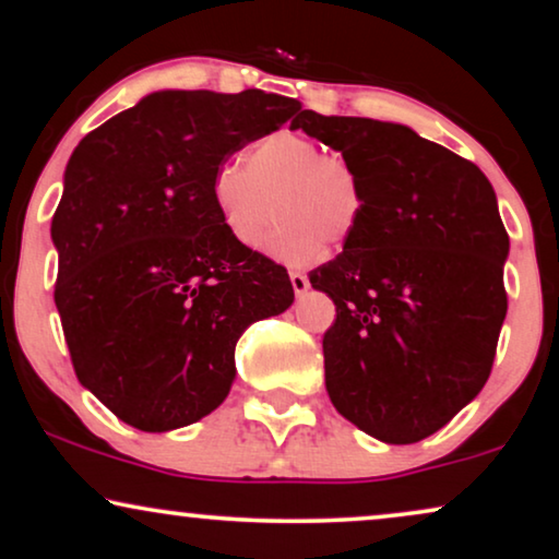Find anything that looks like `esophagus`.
<instances>
[{
	"mask_svg": "<svg viewBox=\"0 0 559 559\" xmlns=\"http://www.w3.org/2000/svg\"><path fill=\"white\" fill-rule=\"evenodd\" d=\"M289 282H293L295 295H305V293H308L310 282H308V277H305L302 272H289Z\"/></svg>",
	"mask_w": 559,
	"mask_h": 559,
	"instance_id": "esophagus-1",
	"label": "esophagus"
}]
</instances>
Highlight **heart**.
<instances>
[{
	"mask_svg": "<svg viewBox=\"0 0 559 559\" xmlns=\"http://www.w3.org/2000/svg\"><path fill=\"white\" fill-rule=\"evenodd\" d=\"M211 195L226 231L243 247H257L274 209L266 251L289 264L316 259L323 241L343 247L366 205L356 167L297 132L262 136L247 150L243 167L221 165Z\"/></svg>",
	"mask_w": 559,
	"mask_h": 559,
	"instance_id": "b5f03b06",
	"label": "heart"
}]
</instances>
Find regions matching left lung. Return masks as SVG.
<instances>
[{
    "label": "left lung",
    "instance_id": "8db88e82",
    "mask_svg": "<svg viewBox=\"0 0 559 559\" xmlns=\"http://www.w3.org/2000/svg\"><path fill=\"white\" fill-rule=\"evenodd\" d=\"M293 129L338 150L366 193L356 234L310 272L335 302L328 396L371 438L425 440L484 389L507 318L509 234L491 182L392 121L305 109Z\"/></svg>",
    "mask_w": 559,
    "mask_h": 559
}]
</instances>
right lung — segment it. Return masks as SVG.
<instances>
[{
	"label": "right lung",
	"mask_w": 559,
	"mask_h": 559,
	"mask_svg": "<svg viewBox=\"0 0 559 559\" xmlns=\"http://www.w3.org/2000/svg\"><path fill=\"white\" fill-rule=\"evenodd\" d=\"M300 102L259 88L155 91L68 159L50 236L75 377L121 423L167 432L211 415L234 348L295 300L282 264L226 231L213 175Z\"/></svg>",
	"instance_id": "1"
}]
</instances>
